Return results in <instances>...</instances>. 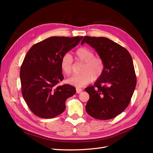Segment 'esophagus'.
Here are the masks:
<instances>
[{
	"label": "esophagus",
	"instance_id": "1",
	"mask_svg": "<svg viewBox=\"0 0 153 153\" xmlns=\"http://www.w3.org/2000/svg\"><path fill=\"white\" fill-rule=\"evenodd\" d=\"M81 92H82V89H78V88H76V93L80 94V93H81Z\"/></svg>",
	"mask_w": 153,
	"mask_h": 153
}]
</instances>
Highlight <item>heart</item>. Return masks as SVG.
Masks as SVG:
<instances>
[{"mask_svg": "<svg viewBox=\"0 0 153 153\" xmlns=\"http://www.w3.org/2000/svg\"><path fill=\"white\" fill-rule=\"evenodd\" d=\"M75 55L77 61L84 62L80 70L82 74L69 78L67 80L68 84L80 88L89 84L92 80L98 79L103 75L105 70L103 60L95 57L94 53L91 50L81 47L76 51ZM60 66L65 75H71L73 71V59L70 54L67 53L63 55Z\"/></svg>", "mask_w": 153, "mask_h": 153, "instance_id": "obj_1", "label": "heart"}]
</instances>
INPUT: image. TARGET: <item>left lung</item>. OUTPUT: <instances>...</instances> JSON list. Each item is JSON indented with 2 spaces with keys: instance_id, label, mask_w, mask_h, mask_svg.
Listing matches in <instances>:
<instances>
[{
  "instance_id": "8db88e82",
  "label": "left lung",
  "mask_w": 153,
  "mask_h": 153,
  "mask_svg": "<svg viewBox=\"0 0 153 153\" xmlns=\"http://www.w3.org/2000/svg\"><path fill=\"white\" fill-rule=\"evenodd\" d=\"M84 43L94 48L105 63L103 75L85 89L89 94L86 112L97 119L114 118L127 108L136 87L131 56L126 48L104 37L85 36L81 45Z\"/></svg>"
}]
</instances>
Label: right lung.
I'll return each mask as SVG.
<instances>
[{"mask_svg": "<svg viewBox=\"0 0 153 153\" xmlns=\"http://www.w3.org/2000/svg\"><path fill=\"white\" fill-rule=\"evenodd\" d=\"M83 36H53L32 46L21 66L22 94L38 117L53 118L66 108V100L76 93L71 85H57L64 76L60 66L64 54L75 47Z\"/></svg>", "mask_w": 153, "mask_h": 153, "instance_id": "right-lung-1", "label": "right lung"}]
</instances>
